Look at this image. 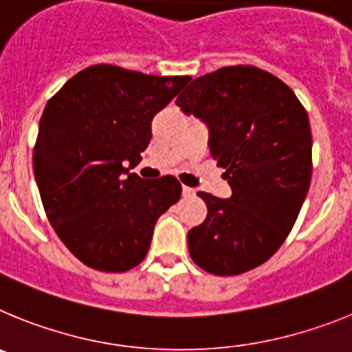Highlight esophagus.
I'll return each mask as SVG.
<instances>
[{
	"mask_svg": "<svg viewBox=\"0 0 352 352\" xmlns=\"http://www.w3.org/2000/svg\"><path fill=\"white\" fill-rule=\"evenodd\" d=\"M182 194L183 197H192V195H194V188H190V186H183Z\"/></svg>",
	"mask_w": 352,
	"mask_h": 352,
	"instance_id": "esophagus-1",
	"label": "esophagus"
}]
</instances>
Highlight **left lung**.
<instances>
[{
	"mask_svg": "<svg viewBox=\"0 0 352 352\" xmlns=\"http://www.w3.org/2000/svg\"><path fill=\"white\" fill-rule=\"evenodd\" d=\"M176 105L208 126L210 153L232 190L197 194L208 217L188 231L190 257L220 276L257 268L284 243L309 192V114L287 84L245 65L197 77Z\"/></svg>",
	"mask_w": 352,
	"mask_h": 352,
	"instance_id": "obj_1",
	"label": "left lung"
}]
</instances>
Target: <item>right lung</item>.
<instances>
[{
    "label": "right lung",
    "mask_w": 352,
    "mask_h": 352,
    "mask_svg": "<svg viewBox=\"0 0 352 352\" xmlns=\"http://www.w3.org/2000/svg\"><path fill=\"white\" fill-rule=\"evenodd\" d=\"M192 77L93 65L68 79L40 118L33 170L56 234L86 266L121 273L146 257L158 217L182 197L173 176L142 179L151 120Z\"/></svg>",
    "instance_id": "obj_1"
}]
</instances>
